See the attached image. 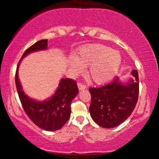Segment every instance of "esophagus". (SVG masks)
I'll use <instances>...</instances> for the list:
<instances>
[{"mask_svg":"<svg viewBox=\"0 0 159 159\" xmlns=\"http://www.w3.org/2000/svg\"><path fill=\"white\" fill-rule=\"evenodd\" d=\"M78 89H79L80 90H83V89H86V85L84 84L81 83V82H78Z\"/></svg>","mask_w":159,"mask_h":159,"instance_id":"1","label":"esophagus"}]
</instances>
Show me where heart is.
<instances>
[{"instance_id": "b5f03b06", "label": "heart", "mask_w": 159, "mask_h": 159, "mask_svg": "<svg viewBox=\"0 0 159 159\" xmlns=\"http://www.w3.org/2000/svg\"><path fill=\"white\" fill-rule=\"evenodd\" d=\"M121 62L118 52L102 44L88 45L78 52L77 58L70 60V67L75 74L84 72V66H89V75L95 83H106L118 72Z\"/></svg>"}]
</instances>
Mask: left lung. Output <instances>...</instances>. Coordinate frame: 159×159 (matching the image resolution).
Listing matches in <instances>:
<instances>
[{
	"mask_svg": "<svg viewBox=\"0 0 159 159\" xmlns=\"http://www.w3.org/2000/svg\"><path fill=\"white\" fill-rule=\"evenodd\" d=\"M134 80L123 84L115 78L110 83L98 87H89L91 103L89 112L94 121L101 127L112 128L130 116L139 93V73L133 70Z\"/></svg>",
	"mask_w": 159,
	"mask_h": 159,
	"instance_id": "obj_1",
	"label": "left lung"
}]
</instances>
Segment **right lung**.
<instances>
[{
    "label": "right lung",
    "instance_id": "right-lung-1",
    "mask_svg": "<svg viewBox=\"0 0 159 159\" xmlns=\"http://www.w3.org/2000/svg\"><path fill=\"white\" fill-rule=\"evenodd\" d=\"M47 39L37 41L24 52L21 59L32 52L47 49ZM21 59L16 69L15 79L19 98L25 112L38 127L47 131L58 130L70 117L71 102L78 93L77 83L71 78L61 79L58 88L50 99L43 102L32 100L24 94L18 79V69Z\"/></svg>",
    "mask_w": 159,
    "mask_h": 159
}]
</instances>
